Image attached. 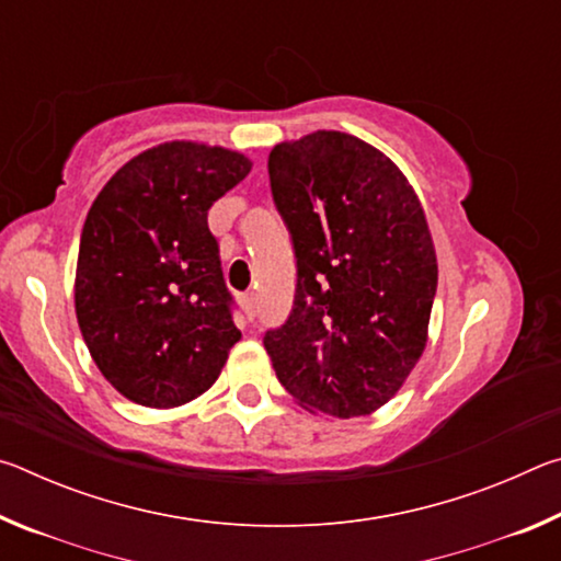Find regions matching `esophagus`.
I'll use <instances>...</instances> for the list:
<instances>
[{"label": "esophagus", "instance_id": "esophagus-1", "mask_svg": "<svg viewBox=\"0 0 561 561\" xmlns=\"http://www.w3.org/2000/svg\"><path fill=\"white\" fill-rule=\"evenodd\" d=\"M242 309H244V314L250 317V319H254L257 317V299H254V294H242Z\"/></svg>", "mask_w": 561, "mask_h": 561}]
</instances>
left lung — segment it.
<instances>
[{"instance_id":"8db88e82","label":"left lung","mask_w":561,"mask_h":561,"mask_svg":"<svg viewBox=\"0 0 561 561\" xmlns=\"http://www.w3.org/2000/svg\"><path fill=\"white\" fill-rule=\"evenodd\" d=\"M267 168L297 291L264 348L301 408L371 415L428 344L438 260L423 205L391 158L341 130L277 144Z\"/></svg>"}]
</instances>
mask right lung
Wrapping results in <instances>:
<instances>
[{"instance_id":"add662e5","label":"right lung","mask_w":561,"mask_h":561,"mask_svg":"<svg viewBox=\"0 0 561 561\" xmlns=\"http://www.w3.org/2000/svg\"><path fill=\"white\" fill-rule=\"evenodd\" d=\"M250 170L237 150L170 140L130 158L93 201L76 319L99 371L128 401H195L242 339L207 210Z\"/></svg>"}]
</instances>
